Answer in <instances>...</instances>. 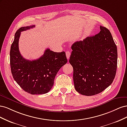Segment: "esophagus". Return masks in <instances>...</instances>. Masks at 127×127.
<instances>
[{
  "mask_svg": "<svg viewBox=\"0 0 127 127\" xmlns=\"http://www.w3.org/2000/svg\"><path fill=\"white\" fill-rule=\"evenodd\" d=\"M70 54H71V53H70V51H67V52H66V55L67 58L68 60L69 59Z\"/></svg>",
  "mask_w": 127,
  "mask_h": 127,
  "instance_id": "1",
  "label": "esophagus"
}]
</instances>
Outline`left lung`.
Returning <instances> with one entry per match:
<instances>
[{
	"label": "left lung",
	"instance_id": "1",
	"mask_svg": "<svg viewBox=\"0 0 127 127\" xmlns=\"http://www.w3.org/2000/svg\"><path fill=\"white\" fill-rule=\"evenodd\" d=\"M100 30L71 46L69 61L74 69L75 88L82 95L101 93L112 83L116 74L117 45L108 29L100 26Z\"/></svg>",
	"mask_w": 127,
	"mask_h": 127
}]
</instances>
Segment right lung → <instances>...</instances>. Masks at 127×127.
I'll return each instance as SVG.
<instances>
[{
  "mask_svg": "<svg viewBox=\"0 0 127 127\" xmlns=\"http://www.w3.org/2000/svg\"><path fill=\"white\" fill-rule=\"evenodd\" d=\"M34 26L22 27L16 31L10 47V64L14 80L23 90L31 94H43L50 91L57 72L67 59L64 51L56 52L49 49L36 60L24 58L18 48L21 32Z\"/></svg>",
  "mask_w": 127,
  "mask_h": 127,
  "instance_id": "obj_1",
  "label": "right lung"
}]
</instances>
